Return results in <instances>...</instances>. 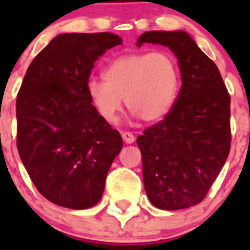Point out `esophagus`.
I'll use <instances>...</instances> for the list:
<instances>
[{
    "label": "esophagus",
    "mask_w": 250,
    "mask_h": 250,
    "mask_svg": "<svg viewBox=\"0 0 250 250\" xmlns=\"http://www.w3.org/2000/svg\"><path fill=\"white\" fill-rule=\"evenodd\" d=\"M122 137H123V141L125 144H132L135 141V136H133L132 132H128V131H123L122 132Z\"/></svg>",
    "instance_id": "34e87169"
}]
</instances>
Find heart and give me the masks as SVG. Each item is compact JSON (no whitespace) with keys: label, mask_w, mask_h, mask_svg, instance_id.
<instances>
[{"label":"heart","mask_w":250,"mask_h":250,"mask_svg":"<svg viewBox=\"0 0 250 250\" xmlns=\"http://www.w3.org/2000/svg\"><path fill=\"white\" fill-rule=\"evenodd\" d=\"M178 63L168 52L129 53L113 60L104 80L90 79L86 92L98 115L109 123L117 121L123 98L129 110L145 122L164 119L178 97Z\"/></svg>","instance_id":"b5f03b06"}]
</instances>
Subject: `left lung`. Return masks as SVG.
I'll use <instances>...</instances> for the list:
<instances>
[{"instance_id":"left-lung-1","label":"left lung","mask_w":250,"mask_h":250,"mask_svg":"<svg viewBox=\"0 0 250 250\" xmlns=\"http://www.w3.org/2000/svg\"><path fill=\"white\" fill-rule=\"evenodd\" d=\"M174 52L182 88L170 113L137 137L149 201L162 210L197 205L221 172L231 149L229 90L217 64L184 31H149L137 46Z\"/></svg>"}]
</instances>
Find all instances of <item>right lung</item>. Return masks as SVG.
Returning <instances> with one entry per match:
<instances>
[{"instance_id":"right-lung-1","label":"right lung","mask_w":250,"mask_h":250,"mask_svg":"<svg viewBox=\"0 0 250 250\" xmlns=\"http://www.w3.org/2000/svg\"><path fill=\"white\" fill-rule=\"evenodd\" d=\"M121 44L110 32L58 35L25 72L17 97L18 152L37 190L56 205H96L123 146L86 92L94 62Z\"/></svg>"}]
</instances>
